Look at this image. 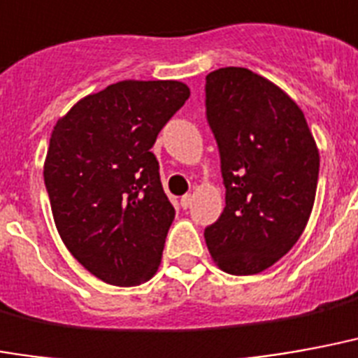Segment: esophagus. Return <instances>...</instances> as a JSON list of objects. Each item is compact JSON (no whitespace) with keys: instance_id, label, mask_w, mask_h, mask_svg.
<instances>
[{"instance_id":"obj_1","label":"esophagus","mask_w":358,"mask_h":358,"mask_svg":"<svg viewBox=\"0 0 358 358\" xmlns=\"http://www.w3.org/2000/svg\"><path fill=\"white\" fill-rule=\"evenodd\" d=\"M192 201H193L192 195H189V193H186V195L180 199V205H182V208H189V206H192Z\"/></svg>"}]
</instances>
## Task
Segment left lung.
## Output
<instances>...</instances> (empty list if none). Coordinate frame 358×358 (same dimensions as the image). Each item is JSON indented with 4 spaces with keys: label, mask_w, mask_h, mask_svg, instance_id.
Here are the masks:
<instances>
[{
    "label": "left lung",
    "mask_w": 358,
    "mask_h": 358,
    "mask_svg": "<svg viewBox=\"0 0 358 358\" xmlns=\"http://www.w3.org/2000/svg\"><path fill=\"white\" fill-rule=\"evenodd\" d=\"M205 106L226 186L224 213L205 227L206 246L226 273H260L306 229L319 150L298 104L246 68L210 71Z\"/></svg>",
    "instance_id": "1"
}]
</instances>
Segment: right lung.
Listing matches in <instances>:
<instances>
[{"instance_id":"add662e5","label":"right lung","mask_w":358,"mask_h":358,"mask_svg":"<svg viewBox=\"0 0 358 358\" xmlns=\"http://www.w3.org/2000/svg\"><path fill=\"white\" fill-rule=\"evenodd\" d=\"M189 98L180 81H119L58 119L43 178L66 248L115 287L152 279L174 206L150 150Z\"/></svg>"}]
</instances>
